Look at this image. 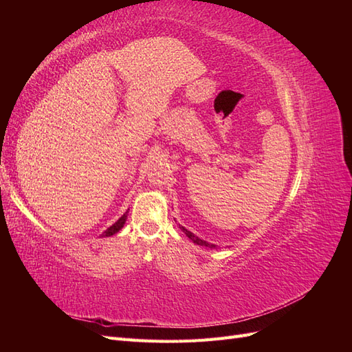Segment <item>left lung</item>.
<instances>
[{"label": "left lung", "instance_id": "left-lung-1", "mask_svg": "<svg viewBox=\"0 0 352 352\" xmlns=\"http://www.w3.org/2000/svg\"><path fill=\"white\" fill-rule=\"evenodd\" d=\"M179 229L182 230V232L185 233V235H186L189 239H192V241H194L197 245H204V247H208V248H216V245H212V243H208V242H206V241L199 239L198 236H195V235H194L192 232H189V230H188V229H185L184 226H180V225H179Z\"/></svg>", "mask_w": 352, "mask_h": 352}]
</instances>
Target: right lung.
I'll list each match as a JSON object with an SVG mask.
<instances>
[{"label":"right lung","instance_id":"add662e5","mask_svg":"<svg viewBox=\"0 0 352 352\" xmlns=\"http://www.w3.org/2000/svg\"><path fill=\"white\" fill-rule=\"evenodd\" d=\"M127 212H129V210H127V211L124 212V214H123V216H122L119 220H117V221L114 223L113 226H110L107 230H105V232L102 233V236H111V235H114V233L119 232V230L123 228L124 223H126V219H127Z\"/></svg>","mask_w":352,"mask_h":352}]
</instances>
